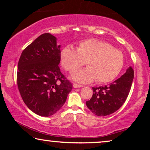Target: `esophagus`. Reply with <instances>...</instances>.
Returning <instances> with one entry per match:
<instances>
[{
	"label": "esophagus",
	"mask_w": 150,
	"mask_h": 150,
	"mask_svg": "<svg viewBox=\"0 0 150 150\" xmlns=\"http://www.w3.org/2000/svg\"><path fill=\"white\" fill-rule=\"evenodd\" d=\"M73 87L74 88H80V87H83V85H78V84H76L74 83L73 85Z\"/></svg>",
	"instance_id": "34e87169"
}]
</instances>
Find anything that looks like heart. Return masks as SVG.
I'll list each match as a JSON object with an SVG mask.
<instances>
[{
  "mask_svg": "<svg viewBox=\"0 0 150 150\" xmlns=\"http://www.w3.org/2000/svg\"><path fill=\"white\" fill-rule=\"evenodd\" d=\"M61 64L65 71L74 73L85 64V69L73 76L79 83L111 82L117 76L124 66V54L111 44L96 38L82 40L76 50L72 47L63 48L60 54Z\"/></svg>",
  "mask_w": 150,
  "mask_h": 150,
  "instance_id": "1",
  "label": "heart"
}]
</instances>
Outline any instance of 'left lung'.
<instances>
[{"label": "left lung", "instance_id": "obj_1", "mask_svg": "<svg viewBox=\"0 0 150 150\" xmlns=\"http://www.w3.org/2000/svg\"><path fill=\"white\" fill-rule=\"evenodd\" d=\"M134 79L130 67L126 72L109 85L92 87L93 96L86 102L88 108L97 116H106L117 111L126 102Z\"/></svg>", "mask_w": 150, "mask_h": 150}]
</instances>
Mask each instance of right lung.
I'll use <instances>...</instances> for the list:
<instances>
[{
    "mask_svg": "<svg viewBox=\"0 0 150 150\" xmlns=\"http://www.w3.org/2000/svg\"><path fill=\"white\" fill-rule=\"evenodd\" d=\"M60 48L54 36L42 34L22 51L18 61V90L27 107L38 115L56 113L72 89L59 68Z\"/></svg>",
    "mask_w": 150,
    "mask_h": 150,
    "instance_id": "1",
    "label": "right lung"
}]
</instances>
